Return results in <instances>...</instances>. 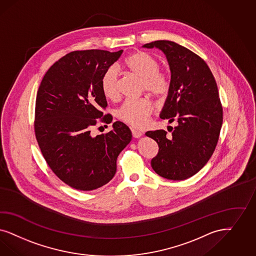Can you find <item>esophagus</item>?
Here are the masks:
<instances>
[{
	"label": "esophagus",
	"instance_id": "obj_1",
	"mask_svg": "<svg viewBox=\"0 0 256 256\" xmlns=\"http://www.w3.org/2000/svg\"><path fill=\"white\" fill-rule=\"evenodd\" d=\"M132 136L134 138H140V137H142V132L137 130H134V128H132Z\"/></svg>",
	"mask_w": 256,
	"mask_h": 256
}]
</instances>
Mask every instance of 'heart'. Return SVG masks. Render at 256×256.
I'll return each instance as SVG.
<instances>
[{"label":"heart","mask_w":256,"mask_h":256,"mask_svg":"<svg viewBox=\"0 0 256 256\" xmlns=\"http://www.w3.org/2000/svg\"><path fill=\"white\" fill-rule=\"evenodd\" d=\"M122 69L142 80V88L156 97L164 96L170 88V78L166 72L160 70L159 60L151 54L138 51L130 54L122 63ZM104 96L116 99L119 96V80L114 68L105 72L101 80ZM154 110L148 99L126 100L117 110V117L134 128L144 126Z\"/></svg>","instance_id":"obj_1"}]
</instances>
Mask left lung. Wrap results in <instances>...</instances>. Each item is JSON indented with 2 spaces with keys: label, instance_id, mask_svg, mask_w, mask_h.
<instances>
[{
  "label": "left lung",
  "instance_id": "obj_1",
  "mask_svg": "<svg viewBox=\"0 0 256 256\" xmlns=\"http://www.w3.org/2000/svg\"><path fill=\"white\" fill-rule=\"evenodd\" d=\"M142 48L166 54L171 80L160 117L178 124L170 126V136L164 130L146 133L159 146L151 166L164 178L186 180L207 164L218 141L223 110L216 82L202 58L174 42L156 40Z\"/></svg>",
  "mask_w": 256,
  "mask_h": 256
}]
</instances>
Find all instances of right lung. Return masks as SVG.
Returning <instances> with one entry per match:
<instances>
[{"mask_svg":"<svg viewBox=\"0 0 256 256\" xmlns=\"http://www.w3.org/2000/svg\"><path fill=\"white\" fill-rule=\"evenodd\" d=\"M123 53L74 51L50 67L36 99L35 132L54 173L66 184L90 191L106 184L116 173V160L132 134L119 121L112 130L92 136L90 130L108 106L101 80ZM112 123L110 115L102 119Z\"/></svg>","mask_w":256,"mask_h":256,"instance_id":"add662e5","label":"right lung"}]
</instances>
